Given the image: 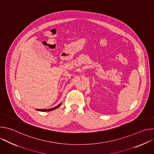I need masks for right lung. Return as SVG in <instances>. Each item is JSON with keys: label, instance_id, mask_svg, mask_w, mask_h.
Here are the masks:
<instances>
[{"label": "right lung", "instance_id": "right-lung-1", "mask_svg": "<svg viewBox=\"0 0 154 154\" xmlns=\"http://www.w3.org/2000/svg\"><path fill=\"white\" fill-rule=\"evenodd\" d=\"M60 105H61V103H60V104H59L58 105H57V106H55V107H54V108H50V109H37V110H38V111H40V112H48V111L53 110V109H56L57 108L59 107V106H60Z\"/></svg>", "mask_w": 154, "mask_h": 154}]
</instances>
